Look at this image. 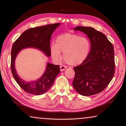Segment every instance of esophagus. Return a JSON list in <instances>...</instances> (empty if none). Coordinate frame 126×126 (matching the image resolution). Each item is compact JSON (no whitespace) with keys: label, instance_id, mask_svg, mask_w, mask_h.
Here are the masks:
<instances>
[{"label":"esophagus","instance_id":"34e87169","mask_svg":"<svg viewBox=\"0 0 126 126\" xmlns=\"http://www.w3.org/2000/svg\"><path fill=\"white\" fill-rule=\"evenodd\" d=\"M66 69V66L65 65H62L61 66H60V70L61 71H63L65 70Z\"/></svg>","mask_w":126,"mask_h":126}]
</instances>
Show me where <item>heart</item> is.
Segmentation results:
<instances>
[{"label":"heart","mask_w":126,"mask_h":126,"mask_svg":"<svg viewBox=\"0 0 126 126\" xmlns=\"http://www.w3.org/2000/svg\"><path fill=\"white\" fill-rule=\"evenodd\" d=\"M90 48V42L87 38L77 34L66 33L57 37L55 44L51 45V52L52 57L56 61L61 60V52L63 53L66 63L76 66L86 60Z\"/></svg>","instance_id":"1"}]
</instances>
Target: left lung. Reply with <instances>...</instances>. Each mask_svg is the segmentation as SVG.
<instances>
[{"instance_id": "obj_1", "label": "left lung", "mask_w": 126, "mask_h": 126, "mask_svg": "<svg viewBox=\"0 0 126 126\" xmlns=\"http://www.w3.org/2000/svg\"><path fill=\"white\" fill-rule=\"evenodd\" d=\"M90 39L89 54L83 62L74 68L73 87L77 92L88 96L101 92L108 86L115 73L113 45L106 35L92 27L77 26Z\"/></svg>"}]
</instances>
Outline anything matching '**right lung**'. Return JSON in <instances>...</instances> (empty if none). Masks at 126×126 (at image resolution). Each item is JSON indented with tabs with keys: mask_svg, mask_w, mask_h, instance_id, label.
I'll list each match as a JSON object with an SVG mask.
<instances>
[{
	"mask_svg": "<svg viewBox=\"0 0 126 126\" xmlns=\"http://www.w3.org/2000/svg\"><path fill=\"white\" fill-rule=\"evenodd\" d=\"M60 23L30 28L25 31L14 42L11 50V69L12 75L18 85L26 93L40 95L46 93L52 86L56 77L60 73L59 65L47 63L44 74L35 81L26 82L20 79L16 73L15 61L19 51L26 47H35L50 56V39L53 31Z\"/></svg>",
	"mask_w": 126,
	"mask_h": 126,
	"instance_id": "obj_1",
	"label": "right lung"
}]
</instances>
